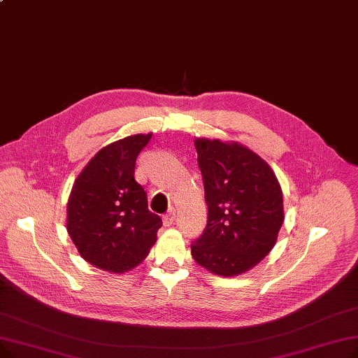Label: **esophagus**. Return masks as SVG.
I'll return each instance as SVG.
<instances>
[{"instance_id": "obj_1", "label": "esophagus", "mask_w": 358, "mask_h": 358, "mask_svg": "<svg viewBox=\"0 0 358 358\" xmlns=\"http://www.w3.org/2000/svg\"><path fill=\"white\" fill-rule=\"evenodd\" d=\"M162 221H164V225L165 227H171L174 224V221H176V212L171 209L168 213H165L164 216H162Z\"/></svg>"}]
</instances>
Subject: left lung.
I'll use <instances>...</instances> for the list:
<instances>
[{
    "label": "left lung",
    "mask_w": 358,
    "mask_h": 358,
    "mask_svg": "<svg viewBox=\"0 0 358 358\" xmlns=\"http://www.w3.org/2000/svg\"><path fill=\"white\" fill-rule=\"evenodd\" d=\"M194 148L208 224L192 244V256L215 275H241L276 244L285 217L281 184L269 164L244 145L197 137Z\"/></svg>",
    "instance_id": "obj_1"
}]
</instances>
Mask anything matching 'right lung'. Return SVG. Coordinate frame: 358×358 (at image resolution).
I'll return each instance as SVG.
<instances>
[{"mask_svg": "<svg viewBox=\"0 0 358 358\" xmlns=\"http://www.w3.org/2000/svg\"><path fill=\"white\" fill-rule=\"evenodd\" d=\"M133 134L102 148L77 176L67 201V232L77 252L101 271L138 266L157 243L161 217L134 180L136 158L150 141Z\"/></svg>", "mask_w": 358, "mask_h": 358, "instance_id": "1", "label": "right lung"}]
</instances>
